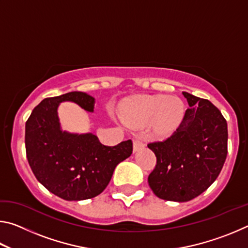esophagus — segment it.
Returning a JSON list of instances; mask_svg holds the SVG:
<instances>
[{"mask_svg":"<svg viewBox=\"0 0 248 248\" xmlns=\"http://www.w3.org/2000/svg\"><path fill=\"white\" fill-rule=\"evenodd\" d=\"M142 148H144V142L142 141L140 138H136V139L133 140V151L137 152V151L141 150Z\"/></svg>","mask_w":248,"mask_h":248,"instance_id":"1","label":"esophagus"}]
</instances>
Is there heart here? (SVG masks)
<instances>
[{
	"label": "heart",
	"mask_w": 248,
	"mask_h": 248,
	"mask_svg": "<svg viewBox=\"0 0 248 248\" xmlns=\"http://www.w3.org/2000/svg\"><path fill=\"white\" fill-rule=\"evenodd\" d=\"M184 116L185 104L175 96H146L125 104L121 109V118L127 124L141 127L152 121L155 133L162 136L177 129Z\"/></svg>",
	"instance_id": "b5f03b06"
}]
</instances>
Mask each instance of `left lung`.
I'll list each match as a JSON object with an SVG mask.
<instances>
[{"label": "left lung", "mask_w": 248, "mask_h": 248, "mask_svg": "<svg viewBox=\"0 0 248 248\" xmlns=\"http://www.w3.org/2000/svg\"><path fill=\"white\" fill-rule=\"evenodd\" d=\"M189 108L169 139L148 144L156 156L149 175L158 198L185 202L196 198L219 176L228 154V124L208 99L183 92Z\"/></svg>", "instance_id": "obj_1"}]
</instances>
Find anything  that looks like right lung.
<instances>
[{
    "mask_svg": "<svg viewBox=\"0 0 248 248\" xmlns=\"http://www.w3.org/2000/svg\"><path fill=\"white\" fill-rule=\"evenodd\" d=\"M63 102L94 111L95 98L84 92L45 98L25 125L28 163L38 182L53 195L68 201L94 198L107 187L116 166L132 154V141L107 146L91 132L64 131L58 116Z\"/></svg>",
    "mask_w": 248,
    "mask_h": 248,
    "instance_id": "obj_1",
    "label": "right lung"
}]
</instances>
